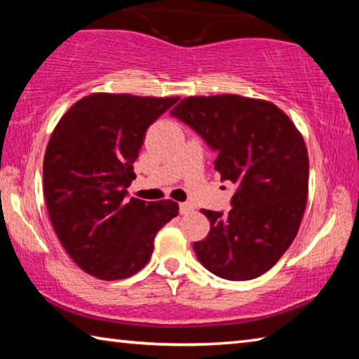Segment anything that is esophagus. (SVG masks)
Returning a JSON list of instances; mask_svg holds the SVG:
<instances>
[{"label":"esophagus","mask_w":359,"mask_h":359,"mask_svg":"<svg viewBox=\"0 0 359 359\" xmlns=\"http://www.w3.org/2000/svg\"><path fill=\"white\" fill-rule=\"evenodd\" d=\"M179 210H180L182 215H187V214H190V212L193 210V205L190 203H180L179 204Z\"/></svg>","instance_id":"1"}]
</instances>
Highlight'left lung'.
<instances>
[{
  "label": "left lung",
  "mask_w": 359,
  "mask_h": 359,
  "mask_svg": "<svg viewBox=\"0 0 359 359\" xmlns=\"http://www.w3.org/2000/svg\"><path fill=\"white\" fill-rule=\"evenodd\" d=\"M171 115L217 151L215 171L238 187L228 214L201 210L210 231L193 244L198 259L226 280L264 274L288 250L306 210L302 135L276 104L239 95L190 96Z\"/></svg>",
  "instance_id": "obj_1"
}]
</instances>
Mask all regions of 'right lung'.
I'll return each mask as SVG.
<instances>
[{"instance_id":"1","label":"right lung","mask_w":359,"mask_h":359,"mask_svg":"<svg viewBox=\"0 0 359 359\" xmlns=\"http://www.w3.org/2000/svg\"><path fill=\"white\" fill-rule=\"evenodd\" d=\"M179 101L93 93L69 107L44 155V198L52 226L72 261L101 280L136 274L158 231L179 214L171 199H126L145 131Z\"/></svg>"}]
</instances>
